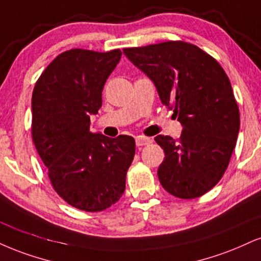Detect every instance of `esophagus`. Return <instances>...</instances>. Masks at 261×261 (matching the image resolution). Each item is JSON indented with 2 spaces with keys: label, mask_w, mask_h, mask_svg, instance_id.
<instances>
[{
  "label": "esophagus",
  "mask_w": 261,
  "mask_h": 261,
  "mask_svg": "<svg viewBox=\"0 0 261 261\" xmlns=\"http://www.w3.org/2000/svg\"><path fill=\"white\" fill-rule=\"evenodd\" d=\"M152 143V140L149 137H143V136H139L136 137V146L142 147V146H147V144Z\"/></svg>",
  "instance_id": "34e87169"
}]
</instances>
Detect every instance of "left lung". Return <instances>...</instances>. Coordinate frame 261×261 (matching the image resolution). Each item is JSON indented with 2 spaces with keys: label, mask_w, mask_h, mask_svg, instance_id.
<instances>
[{
  "label": "left lung",
  "mask_w": 261,
  "mask_h": 261,
  "mask_svg": "<svg viewBox=\"0 0 261 261\" xmlns=\"http://www.w3.org/2000/svg\"><path fill=\"white\" fill-rule=\"evenodd\" d=\"M153 81L162 103L182 124L180 139L158 135L164 149L158 177L182 199L203 196L224 176L240 131L230 80L215 58L185 41L122 49Z\"/></svg>",
  "instance_id": "obj_1"
}]
</instances>
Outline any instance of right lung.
Instances as JSON below:
<instances>
[{
    "instance_id": "add662e5",
    "label": "right lung",
    "mask_w": 261,
    "mask_h": 261,
    "mask_svg": "<svg viewBox=\"0 0 261 261\" xmlns=\"http://www.w3.org/2000/svg\"><path fill=\"white\" fill-rule=\"evenodd\" d=\"M120 57V49H69L49 63L33 91L37 153L59 197L84 212H102L120 199L134 161L133 137L90 130V115L102 107L103 86Z\"/></svg>"
}]
</instances>
